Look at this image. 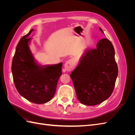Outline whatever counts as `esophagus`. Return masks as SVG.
I'll return each mask as SVG.
<instances>
[{"mask_svg": "<svg viewBox=\"0 0 135 135\" xmlns=\"http://www.w3.org/2000/svg\"><path fill=\"white\" fill-rule=\"evenodd\" d=\"M64 68L68 71H71L75 68V62L74 60L70 59L67 61L64 65Z\"/></svg>", "mask_w": 135, "mask_h": 135, "instance_id": "esophagus-1", "label": "esophagus"}]
</instances>
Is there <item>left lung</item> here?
<instances>
[{
	"label": "left lung",
	"mask_w": 135,
	"mask_h": 135,
	"mask_svg": "<svg viewBox=\"0 0 135 135\" xmlns=\"http://www.w3.org/2000/svg\"><path fill=\"white\" fill-rule=\"evenodd\" d=\"M118 74L114 47L108 39L104 38L96 49L85 51L70 76L78 99L84 105L93 106L111 96Z\"/></svg>",
	"instance_id": "left-lung-1"
}]
</instances>
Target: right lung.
I'll return each instance as SVG.
<instances>
[{"instance_id": "add662e5", "label": "right lung", "mask_w": 135, "mask_h": 135, "mask_svg": "<svg viewBox=\"0 0 135 135\" xmlns=\"http://www.w3.org/2000/svg\"><path fill=\"white\" fill-rule=\"evenodd\" d=\"M21 38L17 45L12 60V72L15 87L22 97L31 103L44 104L54 97L60 76L62 74V63L41 67L31 54L28 37L33 31Z\"/></svg>"}]
</instances>
